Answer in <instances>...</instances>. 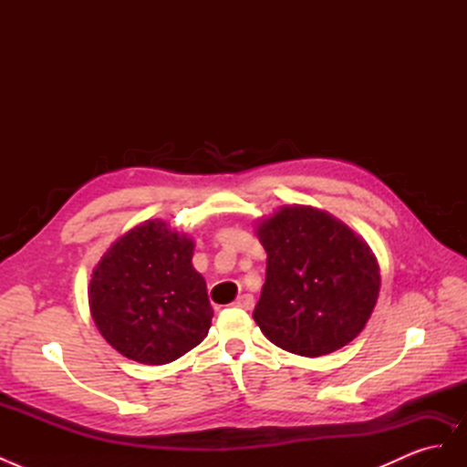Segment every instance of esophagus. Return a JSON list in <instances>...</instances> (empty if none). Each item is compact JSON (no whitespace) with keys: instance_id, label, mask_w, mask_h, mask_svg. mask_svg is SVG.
Listing matches in <instances>:
<instances>
[{"instance_id":"obj_1","label":"esophagus","mask_w":467,"mask_h":467,"mask_svg":"<svg viewBox=\"0 0 467 467\" xmlns=\"http://www.w3.org/2000/svg\"><path fill=\"white\" fill-rule=\"evenodd\" d=\"M253 304H255V300H253V296L251 294H244V296H239L234 306L235 307H242V309H251Z\"/></svg>"}]
</instances>
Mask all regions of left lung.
I'll return each mask as SVG.
<instances>
[{"instance_id":"obj_1","label":"left lung","mask_w":467,"mask_h":467,"mask_svg":"<svg viewBox=\"0 0 467 467\" xmlns=\"http://www.w3.org/2000/svg\"><path fill=\"white\" fill-rule=\"evenodd\" d=\"M266 278L253 312L263 335L300 357H323L357 338L379 294L370 245L329 212L285 204L257 220Z\"/></svg>"}]
</instances>
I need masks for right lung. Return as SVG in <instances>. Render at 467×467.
Masks as SVG:
<instances>
[{"label":"right lung","mask_w":467,"mask_h":467,"mask_svg":"<svg viewBox=\"0 0 467 467\" xmlns=\"http://www.w3.org/2000/svg\"><path fill=\"white\" fill-rule=\"evenodd\" d=\"M192 255L194 239L163 220L134 225L103 253L88 286L89 312L122 357L169 364L204 341L214 309Z\"/></svg>","instance_id":"obj_1"}]
</instances>
